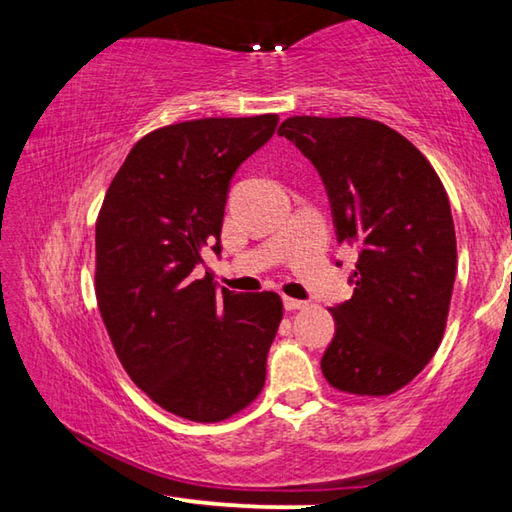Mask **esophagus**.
<instances>
[{
    "label": "esophagus",
    "instance_id": "esophagus-1",
    "mask_svg": "<svg viewBox=\"0 0 512 512\" xmlns=\"http://www.w3.org/2000/svg\"><path fill=\"white\" fill-rule=\"evenodd\" d=\"M284 309L287 311H296V309H305L307 307V302L305 300H296V298H289V296H284Z\"/></svg>",
    "mask_w": 512,
    "mask_h": 512
}]
</instances>
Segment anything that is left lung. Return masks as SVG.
<instances>
[{"instance_id":"1","label":"left lung","mask_w":512,"mask_h":512,"mask_svg":"<svg viewBox=\"0 0 512 512\" xmlns=\"http://www.w3.org/2000/svg\"><path fill=\"white\" fill-rule=\"evenodd\" d=\"M314 164L339 244L354 246V293L332 307L325 379L352 395H391L418 375L445 334L456 277L449 198L429 160L363 117H289L277 128ZM341 266V262H336Z\"/></svg>"}]
</instances>
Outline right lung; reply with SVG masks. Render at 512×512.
I'll return each instance as SVG.
<instances>
[{"label":"right lung","instance_id":"add662e5","mask_svg":"<svg viewBox=\"0 0 512 512\" xmlns=\"http://www.w3.org/2000/svg\"><path fill=\"white\" fill-rule=\"evenodd\" d=\"M277 115L210 117L144 135L97 219V300L128 375L155 404L219 422L255 400L282 320L273 291H216L196 280L203 248L221 255L230 180L271 140Z\"/></svg>","mask_w":512,"mask_h":512}]
</instances>
